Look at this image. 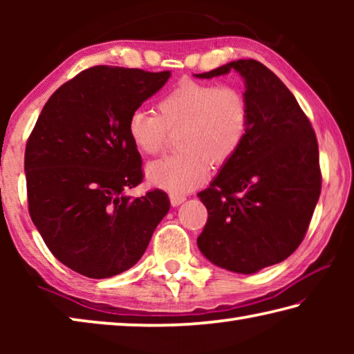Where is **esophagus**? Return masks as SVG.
I'll return each mask as SVG.
<instances>
[{
  "instance_id": "1",
  "label": "esophagus",
  "mask_w": 354,
  "mask_h": 354,
  "mask_svg": "<svg viewBox=\"0 0 354 354\" xmlns=\"http://www.w3.org/2000/svg\"><path fill=\"white\" fill-rule=\"evenodd\" d=\"M170 201H171V206H179L183 205L185 201V196L184 195H179V194H171L170 195Z\"/></svg>"
}]
</instances>
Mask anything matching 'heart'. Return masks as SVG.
Here are the masks:
<instances>
[{
  "instance_id": "heart-1",
  "label": "heart",
  "mask_w": 354,
  "mask_h": 354,
  "mask_svg": "<svg viewBox=\"0 0 354 354\" xmlns=\"http://www.w3.org/2000/svg\"><path fill=\"white\" fill-rule=\"evenodd\" d=\"M158 113L137 109L128 118V136L137 151L154 156L178 133L175 156L147 167L151 185L184 194L200 185L211 164L225 165L243 145L250 129V103L234 86L184 80L158 101Z\"/></svg>"
}]
</instances>
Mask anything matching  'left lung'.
I'll return each mask as SVG.
<instances>
[{"instance_id": "8db88e82", "label": "left lung", "mask_w": 354, "mask_h": 354, "mask_svg": "<svg viewBox=\"0 0 354 354\" xmlns=\"http://www.w3.org/2000/svg\"><path fill=\"white\" fill-rule=\"evenodd\" d=\"M236 70L245 81L250 129L243 145L206 190L205 230L196 239L209 261L251 274L295 251L322 190L319 145L309 118L283 81L254 59H239L195 75Z\"/></svg>"}]
</instances>
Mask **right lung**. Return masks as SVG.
Returning a JSON list of instances; mask_svg holds the SVG:
<instances>
[{"label": "right lung", "mask_w": 354, "mask_h": 354, "mask_svg": "<svg viewBox=\"0 0 354 354\" xmlns=\"http://www.w3.org/2000/svg\"><path fill=\"white\" fill-rule=\"evenodd\" d=\"M169 77L109 65L84 70L51 95L29 136V215L56 259L84 277L133 267L169 212L162 190L127 195L143 179L128 118Z\"/></svg>", "instance_id": "add662e5"}]
</instances>
